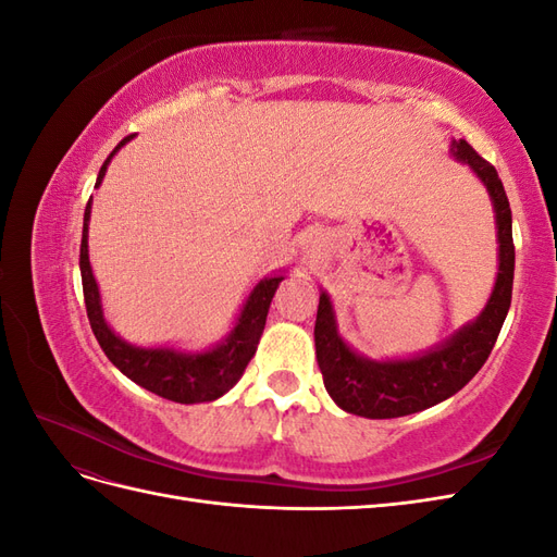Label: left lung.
I'll return each mask as SVG.
<instances>
[{"label":"left lung","mask_w":557,"mask_h":557,"mask_svg":"<svg viewBox=\"0 0 557 557\" xmlns=\"http://www.w3.org/2000/svg\"><path fill=\"white\" fill-rule=\"evenodd\" d=\"M453 156L467 162L485 183L497 213L499 274L487 307L450 342L425 356L397 362H372L356 356L336 334L330 297L323 293L315 315V360L330 397L348 413L364 418H399L434 407L476 376L491 356L513 290L511 207L495 166L483 160L465 139L453 141Z\"/></svg>","instance_id":"1"}]
</instances>
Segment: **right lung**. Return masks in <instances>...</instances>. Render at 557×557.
Returning a JSON list of instances; mask_svg holds the SVG:
<instances>
[{"mask_svg":"<svg viewBox=\"0 0 557 557\" xmlns=\"http://www.w3.org/2000/svg\"><path fill=\"white\" fill-rule=\"evenodd\" d=\"M125 137L117 144L109 158L104 160L102 170H99L97 183L104 178L107 164L115 156V150L125 141ZM88 221H90V199L83 215V239H81V281H83V297H86V311L90 327L97 336L99 346L107 352V358L121 369V372L132 379L146 391L156 393L164 399H172L178 404H197V401H211L225 395L230 387L237 383L244 374L246 364L256 356V348L260 342V334L267 323L269 305L278 288L283 276L264 278L256 285L250 293L246 307L237 320V327L232 330L227 342L213 350L197 352V356H183V352L170 348H134L125 344L121 336H115L111 327L104 323L102 307H99V290L88 260Z\"/></svg>","mask_w":557,"mask_h":557,"instance_id":"right-lung-1","label":"right lung"}]
</instances>
